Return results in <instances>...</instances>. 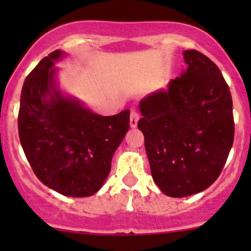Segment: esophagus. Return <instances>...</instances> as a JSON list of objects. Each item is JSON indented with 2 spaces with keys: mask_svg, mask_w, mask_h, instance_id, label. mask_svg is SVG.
Segmentation results:
<instances>
[{
  "mask_svg": "<svg viewBox=\"0 0 251 251\" xmlns=\"http://www.w3.org/2000/svg\"><path fill=\"white\" fill-rule=\"evenodd\" d=\"M138 119H140V115L136 110H132L130 114V125L131 127H136L138 123Z\"/></svg>",
  "mask_w": 251,
  "mask_h": 251,
  "instance_id": "1",
  "label": "esophagus"
}]
</instances>
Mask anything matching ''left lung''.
<instances>
[{"label":"left lung","mask_w":251,"mask_h":251,"mask_svg":"<svg viewBox=\"0 0 251 251\" xmlns=\"http://www.w3.org/2000/svg\"><path fill=\"white\" fill-rule=\"evenodd\" d=\"M183 55L187 70L141 100L137 125L154 182L174 198L209 188L234 140L231 91L219 67L199 50Z\"/></svg>","instance_id":"left-lung-1"}]
</instances>
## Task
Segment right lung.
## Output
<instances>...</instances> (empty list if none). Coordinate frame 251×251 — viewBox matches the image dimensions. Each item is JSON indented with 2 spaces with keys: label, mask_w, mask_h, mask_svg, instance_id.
<instances>
[{
  "label": "right lung",
  "mask_w": 251,
  "mask_h": 251,
  "mask_svg": "<svg viewBox=\"0 0 251 251\" xmlns=\"http://www.w3.org/2000/svg\"><path fill=\"white\" fill-rule=\"evenodd\" d=\"M59 50L45 57L24 81L18 131L37 178L67 197H90L110 173L111 158L130 127V110L102 116L54 87Z\"/></svg>",
  "instance_id": "1"
}]
</instances>
